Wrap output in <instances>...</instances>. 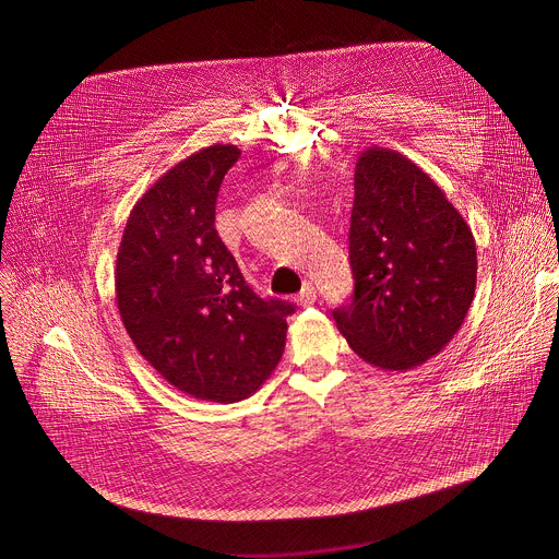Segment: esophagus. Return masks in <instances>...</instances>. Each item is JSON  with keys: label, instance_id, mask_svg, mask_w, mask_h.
Listing matches in <instances>:
<instances>
[{"label": "esophagus", "instance_id": "1", "mask_svg": "<svg viewBox=\"0 0 559 559\" xmlns=\"http://www.w3.org/2000/svg\"><path fill=\"white\" fill-rule=\"evenodd\" d=\"M295 301H297L299 306H312V304L317 301V288H314L312 284H306V286L301 288V293L295 297Z\"/></svg>", "mask_w": 559, "mask_h": 559}]
</instances>
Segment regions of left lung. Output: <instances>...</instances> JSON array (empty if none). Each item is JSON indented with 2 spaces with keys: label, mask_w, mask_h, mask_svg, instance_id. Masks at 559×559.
Listing matches in <instances>:
<instances>
[{
  "label": "left lung",
  "mask_w": 559,
  "mask_h": 559,
  "mask_svg": "<svg viewBox=\"0 0 559 559\" xmlns=\"http://www.w3.org/2000/svg\"><path fill=\"white\" fill-rule=\"evenodd\" d=\"M354 297L332 312L369 365L406 371L459 332L476 288L474 236L441 188L408 157L371 146L354 173Z\"/></svg>",
  "instance_id": "1"
}]
</instances>
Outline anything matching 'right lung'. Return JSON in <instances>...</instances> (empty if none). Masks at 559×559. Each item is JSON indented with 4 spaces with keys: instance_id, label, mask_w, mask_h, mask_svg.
Listing matches in <instances>:
<instances>
[{
    "instance_id": "1",
    "label": "right lung",
    "mask_w": 559,
    "mask_h": 559,
    "mask_svg": "<svg viewBox=\"0 0 559 559\" xmlns=\"http://www.w3.org/2000/svg\"><path fill=\"white\" fill-rule=\"evenodd\" d=\"M240 148L214 144L135 203L116 260V301L138 352L179 391L231 404L277 367L295 306L262 299L218 231L216 199Z\"/></svg>"
}]
</instances>
